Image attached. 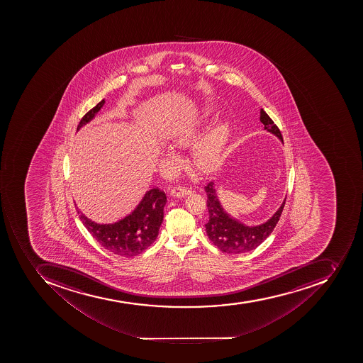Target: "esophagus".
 Here are the masks:
<instances>
[{
  "instance_id": "obj_1",
  "label": "esophagus",
  "mask_w": 363,
  "mask_h": 363,
  "mask_svg": "<svg viewBox=\"0 0 363 363\" xmlns=\"http://www.w3.org/2000/svg\"><path fill=\"white\" fill-rule=\"evenodd\" d=\"M191 189H187V187H182V186H177L174 189H172L170 194L174 197H185L186 195L191 194Z\"/></svg>"
}]
</instances>
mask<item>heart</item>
I'll return each instance as SVG.
<instances>
[{
	"label": "heart",
	"instance_id": "1",
	"mask_svg": "<svg viewBox=\"0 0 363 363\" xmlns=\"http://www.w3.org/2000/svg\"><path fill=\"white\" fill-rule=\"evenodd\" d=\"M206 113H208V110H206ZM199 134L200 128L196 125L184 123L172 130L170 138L176 145L186 146L193 143ZM228 136V123H220L199 138L193 147L195 166L204 172H211L219 168L223 164ZM164 155L169 159H174L176 153L174 150L168 147L164 151Z\"/></svg>",
	"mask_w": 363,
	"mask_h": 363
}]
</instances>
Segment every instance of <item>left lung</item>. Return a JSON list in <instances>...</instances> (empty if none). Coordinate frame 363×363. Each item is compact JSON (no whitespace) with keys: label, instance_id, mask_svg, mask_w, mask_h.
Listing matches in <instances>:
<instances>
[{"label":"left lung","instance_id":"obj_1","mask_svg":"<svg viewBox=\"0 0 363 363\" xmlns=\"http://www.w3.org/2000/svg\"><path fill=\"white\" fill-rule=\"evenodd\" d=\"M260 121L264 125V129L283 140L279 128L274 125L272 118L269 117L263 108L260 111ZM204 189L208 196L206 206L208 220L206 223V234L220 251L229 255H240L257 249L272 234L285 206L286 199L276 213L267 220L266 223L257 225H246L223 211V206L218 200L213 182H208Z\"/></svg>","mask_w":363,"mask_h":363}]
</instances>
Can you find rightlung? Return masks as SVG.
Returning <instances> with one entry per match:
<instances>
[{"label": "right lung", "instance_id": "right-lung-1", "mask_svg": "<svg viewBox=\"0 0 363 363\" xmlns=\"http://www.w3.org/2000/svg\"><path fill=\"white\" fill-rule=\"evenodd\" d=\"M106 101L97 103L82 118L77 130L89 123L100 111ZM164 191L152 189L146 191L134 211L113 223H97L79 212V219L95 240L108 252L121 257H135L145 251L157 240L166 206Z\"/></svg>", "mask_w": 363, "mask_h": 363}]
</instances>
